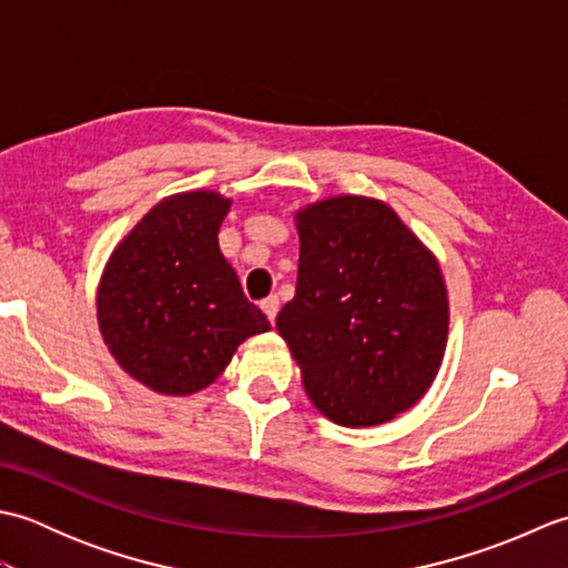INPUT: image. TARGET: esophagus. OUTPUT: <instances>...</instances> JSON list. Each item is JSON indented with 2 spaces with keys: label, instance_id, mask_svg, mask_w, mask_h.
I'll list each match as a JSON object with an SVG mask.
<instances>
[{
  "label": "esophagus",
  "instance_id": "34e87169",
  "mask_svg": "<svg viewBox=\"0 0 568 568\" xmlns=\"http://www.w3.org/2000/svg\"><path fill=\"white\" fill-rule=\"evenodd\" d=\"M277 307H281V303H277V297H275V295H268V297H265V300H261V310L265 312V317L271 320V324L275 322Z\"/></svg>",
  "mask_w": 568,
  "mask_h": 568
}]
</instances>
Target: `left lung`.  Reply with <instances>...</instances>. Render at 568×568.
Here are the masks:
<instances>
[{
  "mask_svg": "<svg viewBox=\"0 0 568 568\" xmlns=\"http://www.w3.org/2000/svg\"><path fill=\"white\" fill-rule=\"evenodd\" d=\"M295 297L277 332L310 400L336 425L393 419L442 366L449 303L442 271L388 204L332 197L297 212Z\"/></svg>",
  "mask_w": 568,
  "mask_h": 568,
  "instance_id": "left-lung-1",
  "label": "left lung"
}]
</instances>
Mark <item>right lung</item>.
Returning <instances> with one entry per match:
<instances>
[{
	"mask_svg": "<svg viewBox=\"0 0 568 568\" xmlns=\"http://www.w3.org/2000/svg\"><path fill=\"white\" fill-rule=\"evenodd\" d=\"M226 212L229 202L207 190L168 197L131 229L104 268V344L155 393L207 388L246 336L271 329L220 251Z\"/></svg>",
	"mask_w": 568,
	"mask_h": 568,
	"instance_id": "obj_1",
	"label": "right lung"
}]
</instances>
